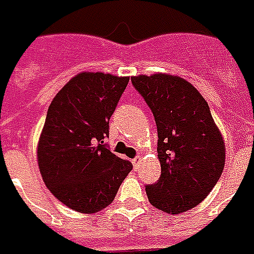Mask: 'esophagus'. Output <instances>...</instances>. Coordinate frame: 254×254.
Instances as JSON below:
<instances>
[{
  "label": "esophagus",
  "instance_id": "1",
  "mask_svg": "<svg viewBox=\"0 0 254 254\" xmlns=\"http://www.w3.org/2000/svg\"><path fill=\"white\" fill-rule=\"evenodd\" d=\"M141 161H142L141 157H135V159L132 160V165H134V167H135V168H136L138 165L141 164Z\"/></svg>",
  "mask_w": 254,
  "mask_h": 254
}]
</instances>
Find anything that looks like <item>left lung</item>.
<instances>
[{
  "instance_id": "1",
  "label": "left lung",
  "mask_w": 254,
  "mask_h": 254,
  "mask_svg": "<svg viewBox=\"0 0 254 254\" xmlns=\"http://www.w3.org/2000/svg\"><path fill=\"white\" fill-rule=\"evenodd\" d=\"M157 126L161 176L146 186L149 202L178 215L201 204L224 170V138L208 102L186 79L156 72L131 76Z\"/></svg>"
}]
</instances>
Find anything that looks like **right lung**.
I'll list each match as a JSON object with an SVG mask.
<instances>
[{"label": "right lung", "instance_id": "right-lung-1", "mask_svg": "<svg viewBox=\"0 0 254 254\" xmlns=\"http://www.w3.org/2000/svg\"><path fill=\"white\" fill-rule=\"evenodd\" d=\"M130 78L79 72L56 94L37 145L39 172L56 198L80 213L115 199L132 170L104 145L109 119Z\"/></svg>", "mask_w": 254, "mask_h": 254}]
</instances>
